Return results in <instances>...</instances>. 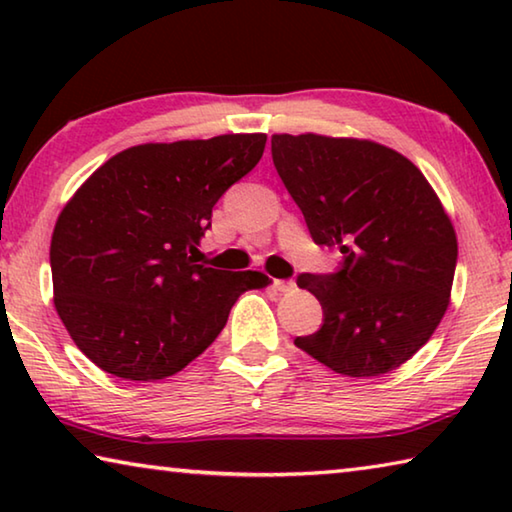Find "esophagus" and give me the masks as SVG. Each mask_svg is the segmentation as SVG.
<instances>
[{
  "label": "esophagus",
  "mask_w": 512,
  "mask_h": 512,
  "mask_svg": "<svg viewBox=\"0 0 512 512\" xmlns=\"http://www.w3.org/2000/svg\"><path fill=\"white\" fill-rule=\"evenodd\" d=\"M273 287H275L277 291L287 293V291H293V287H296V282H293V280H275Z\"/></svg>",
  "instance_id": "1"
}]
</instances>
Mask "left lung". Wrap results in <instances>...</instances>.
I'll use <instances>...</instances> for the list:
<instances>
[{
  "instance_id": "1",
  "label": "left lung",
  "mask_w": 512,
  "mask_h": 512,
  "mask_svg": "<svg viewBox=\"0 0 512 512\" xmlns=\"http://www.w3.org/2000/svg\"><path fill=\"white\" fill-rule=\"evenodd\" d=\"M277 176L316 246L341 250L334 273H300L323 325L296 343L348 377L402 366L449 305L456 235L422 171L393 149L348 137L273 135Z\"/></svg>"
}]
</instances>
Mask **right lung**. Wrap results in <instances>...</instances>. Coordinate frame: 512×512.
Listing matches in <instances>:
<instances>
[{"mask_svg":"<svg viewBox=\"0 0 512 512\" xmlns=\"http://www.w3.org/2000/svg\"><path fill=\"white\" fill-rule=\"evenodd\" d=\"M264 133L140 144L110 158L60 212L51 237L54 302L69 336L110 375H176L228 323L259 271L198 264L212 207L255 169Z\"/></svg>","mask_w":512,"mask_h":512,"instance_id":"add662e5","label":"right lung"}]
</instances>
